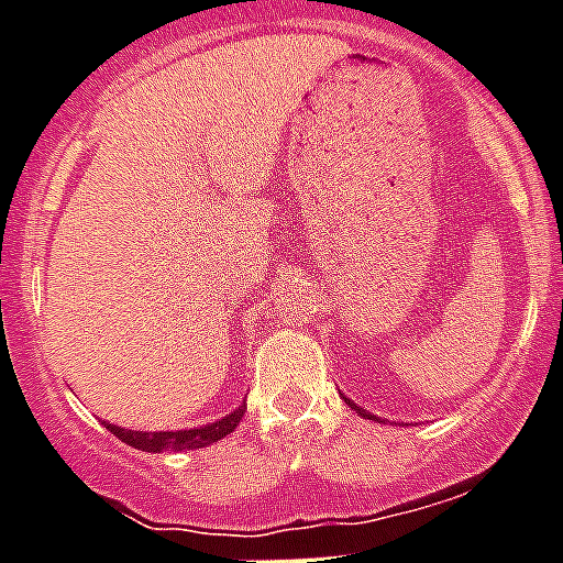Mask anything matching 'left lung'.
Wrapping results in <instances>:
<instances>
[{"label":"left lung","mask_w":563,"mask_h":563,"mask_svg":"<svg viewBox=\"0 0 563 563\" xmlns=\"http://www.w3.org/2000/svg\"><path fill=\"white\" fill-rule=\"evenodd\" d=\"M342 398H345V395H342ZM345 404H347V406H351V409H353V411H356V415H362V417H365V420H378V417H376V415H371V411H367V409H362V406H356V404H353V400H351V398H345Z\"/></svg>","instance_id":"8db88e82"}]
</instances>
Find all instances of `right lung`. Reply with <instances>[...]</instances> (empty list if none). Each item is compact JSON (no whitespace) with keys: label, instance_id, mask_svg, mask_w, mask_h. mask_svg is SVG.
Returning <instances> with one entry per match:
<instances>
[{"label":"right lung","instance_id":"add662e5","mask_svg":"<svg viewBox=\"0 0 563 563\" xmlns=\"http://www.w3.org/2000/svg\"><path fill=\"white\" fill-rule=\"evenodd\" d=\"M245 415V404L238 406L234 411H229L227 417L216 422H207V426H192L181 428V431H132V428L112 426V422H104V428L110 433H115L121 442L137 448V451L146 453H165V451H196V448H207L218 439L229 437L234 428L240 426Z\"/></svg>","mask_w":563,"mask_h":563}]
</instances>
